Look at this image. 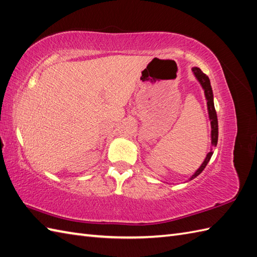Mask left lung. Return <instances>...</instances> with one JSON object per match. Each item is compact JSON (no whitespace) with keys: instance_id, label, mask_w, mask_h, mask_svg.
<instances>
[{"instance_id":"1","label":"left lung","mask_w":257,"mask_h":257,"mask_svg":"<svg viewBox=\"0 0 257 257\" xmlns=\"http://www.w3.org/2000/svg\"><path fill=\"white\" fill-rule=\"evenodd\" d=\"M194 75L196 76L197 81L200 83V85L204 89L205 92V97L207 100V108H208V114H209V119H210V124H211V146L212 148L217 147V143H218V118H217V112L216 109H214V104H213V93H212V88L210 85V80L209 77H208L199 68H193L192 69ZM212 148L209 153H207L206 159L204 160V162L199 166L198 170H197L194 174L190 176L189 181L193 180V178L198 176L200 173L205 170L206 165L209 162L211 157H212Z\"/></svg>"}]
</instances>
